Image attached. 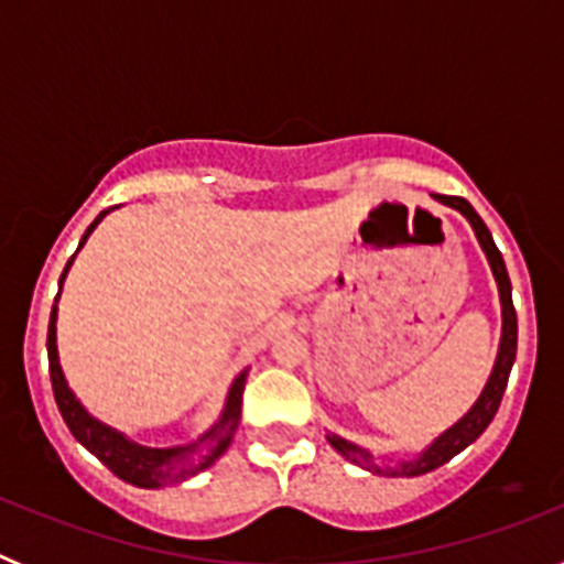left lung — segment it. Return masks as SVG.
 <instances>
[{
  "mask_svg": "<svg viewBox=\"0 0 564 564\" xmlns=\"http://www.w3.org/2000/svg\"><path fill=\"white\" fill-rule=\"evenodd\" d=\"M435 200L443 203V206L457 208V212L471 223V228H475L477 234V242H480V248L486 251L488 265H491V273H495L497 279V291H500V305H502L500 350H497L495 370H491V376H488L486 387H482L475 406H471V410H468L466 415L452 426V430H446L441 437H435V441H432L430 446L415 457V460H403L398 463V466H378L367 449H361V446H356V443H347L338 435H327V441H330V446L338 452V455H344L347 460L356 463V466H364L367 471H376V475H383V477L426 475V471H432V468L443 466V463H449L455 455H460L468 443H475L477 437L486 432L488 423L495 421L497 410H500L502 392H506L508 376H511V367H514V358H517V311H514V302H511V279H508L506 262H502V253L497 251L491 231H488L486 223L480 220V214L471 208V203H466L463 197H446V194H437Z\"/></svg>",
  "mask_w": 564,
  "mask_h": 564,
  "instance_id": "left-lung-1",
  "label": "left lung"
}]
</instances>
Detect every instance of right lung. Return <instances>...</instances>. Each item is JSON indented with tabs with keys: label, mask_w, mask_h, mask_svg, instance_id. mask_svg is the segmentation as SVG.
<instances>
[{
	"label": "right lung",
	"mask_w": 564,
	"mask_h": 564,
	"mask_svg": "<svg viewBox=\"0 0 564 564\" xmlns=\"http://www.w3.org/2000/svg\"><path fill=\"white\" fill-rule=\"evenodd\" d=\"M107 217V212H101L96 217V223L87 228V234L82 237L78 248L87 242V237L93 234V228ZM73 259L64 268L58 285L67 276ZM62 293V288H58ZM58 299V296H56ZM56 318L58 307L53 305L50 311V325H47V358H50V381H53V395H56L58 412H62L67 430L73 432L84 449L93 452L104 466L112 471L115 477H121L123 482H132L138 488H163V486H177V482L188 480V477L200 475L208 466H214L217 457H223V452L231 446V437L237 432L239 423V410H242V390H246V372L231 383L226 398V410H223L220 421L214 423L206 435H200L197 441L183 443V446H172V449H149L141 443L129 441L127 435L115 432L112 426L101 423L98 417L89 415L82 406L73 390L67 387V378L62 372V364H58V347H56Z\"/></svg>",
	"instance_id": "obj_1"
}]
</instances>
